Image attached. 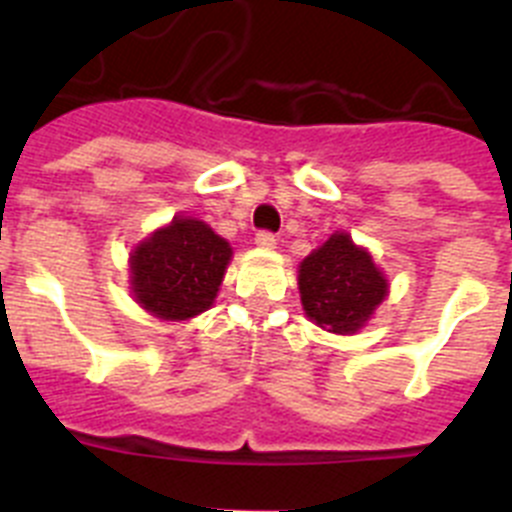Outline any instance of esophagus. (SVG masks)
<instances>
[{
  "instance_id": "obj_1",
  "label": "esophagus",
  "mask_w": 512,
  "mask_h": 512,
  "mask_svg": "<svg viewBox=\"0 0 512 512\" xmlns=\"http://www.w3.org/2000/svg\"><path fill=\"white\" fill-rule=\"evenodd\" d=\"M255 245L262 247V250H275V245H278V239H275L273 232H257Z\"/></svg>"
}]
</instances>
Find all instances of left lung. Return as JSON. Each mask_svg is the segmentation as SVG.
<instances>
[{
	"label": "left lung",
	"instance_id": "1",
	"mask_svg": "<svg viewBox=\"0 0 512 512\" xmlns=\"http://www.w3.org/2000/svg\"><path fill=\"white\" fill-rule=\"evenodd\" d=\"M298 290L308 319L334 334H354L388 296V280L365 247L336 232L298 265Z\"/></svg>",
	"mask_w": 512,
	"mask_h": 512
}]
</instances>
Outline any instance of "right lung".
<instances>
[{
  "instance_id": "add662e5",
  "label": "right lung",
  "mask_w": 512,
  "mask_h": 512,
  "mask_svg": "<svg viewBox=\"0 0 512 512\" xmlns=\"http://www.w3.org/2000/svg\"><path fill=\"white\" fill-rule=\"evenodd\" d=\"M232 247L209 224L176 216L130 255L132 293L163 321H186L211 308Z\"/></svg>"
}]
</instances>
